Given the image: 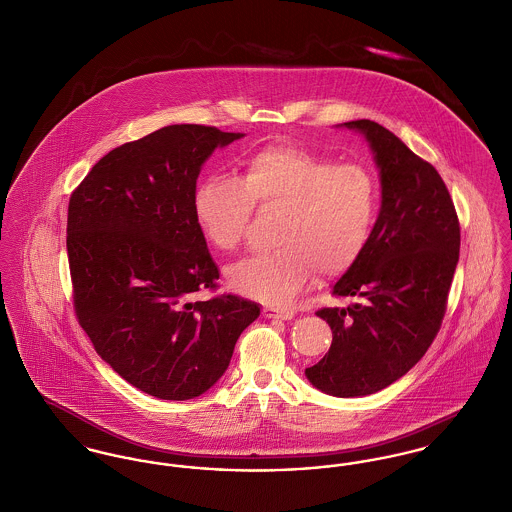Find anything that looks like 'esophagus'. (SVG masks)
<instances>
[{"instance_id": "34e87169", "label": "esophagus", "mask_w": 512, "mask_h": 512, "mask_svg": "<svg viewBox=\"0 0 512 512\" xmlns=\"http://www.w3.org/2000/svg\"><path fill=\"white\" fill-rule=\"evenodd\" d=\"M263 315L271 317V319H292L294 312L286 310V308H275V306H265L263 308Z\"/></svg>"}]
</instances>
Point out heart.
<instances>
[{"instance_id": "b5f03b06", "label": "heart", "mask_w": 512, "mask_h": 512, "mask_svg": "<svg viewBox=\"0 0 512 512\" xmlns=\"http://www.w3.org/2000/svg\"><path fill=\"white\" fill-rule=\"evenodd\" d=\"M378 204V179L368 167L278 142L245 159L239 179H204L193 212L204 239L220 251H236L245 241L255 208L280 212L276 247L228 269L236 292L278 304L314 271L329 278L351 271L370 241Z\"/></svg>"}]
</instances>
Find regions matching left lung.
I'll return each instance as SVG.
<instances>
[{"label":"left lung","instance_id":"left-lung-1","mask_svg":"<svg viewBox=\"0 0 512 512\" xmlns=\"http://www.w3.org/2000/svg\"><path fill=\"white\" fill-rule=\"evenodd\" d=\"M345 126L376 154L382 208L362 257L333 288L335 298L358 302L315 312L333 343L306 376L325 394L358 397L394 384L433 345L460 257V220L429 161L374 120Z\"/></svg>","mask_w":512,"mask_h":512}]
</instances>
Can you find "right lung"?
I'll list each match as a JSON object with an SVG mask.
<instances>
[{
    "instance_id": "right-lung-1",
    "label": "right lung",
    "mask_w": 512,
    "mask_h": 512,
    "mask_svg": "<svg viewBox=\"0 0 512 512\" xmlns=\"http://www.w3.org/2000/svg\"><path fill=\"white\" fill-rule=\"evenodd\" d=\"M243 134L173 124L99 159L68 204L74 312L95 351L158 399H193L226 372L259 306L218 288L193 212L202 163Z\"/></svg>"
}]
</instances>
